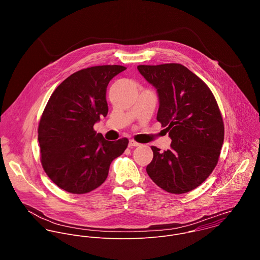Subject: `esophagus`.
Masks as SVG:
<instances>
[{
    "mask_svg": "<svg viewBox=\"0 0 260 260\" xmlns=\"http://www.w3.org/2000/svg\"><path fill=\"white\" fill-rule=\"evenodd\" d=\"M140 145H141L140 143L136 142V141H135V140H133V139L129 140V147H130V148H133V147H137V146H140Z\"/></svg>",
    "mask_w": 260,
    "mask_h": 260,
    "instance_id": "34e87169",
    "label": "esophagus"
}]
</instances>
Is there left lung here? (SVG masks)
Instances as JSON below:
<instances>
[{"mask_svg": "<svg viewBox=\"0 0 260 260\" xmlns=\"http://www.w3.org/2000/svg\"><path fill=\"white\" fill-rule=\"evenodd\" d=\"M141 75L158 92L157 120L169 132L171 148L152 146L146 171L163 190L187 193L202 184L217 165L224 140V123L209 87L177 63L139 65Z\"/></svg>", "mask_w": 260, "mask_h": 260, "instance_id": "1", "label": "left lung"}]
</instances>
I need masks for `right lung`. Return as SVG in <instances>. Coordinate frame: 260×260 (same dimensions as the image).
<instances>
[{
    "label": "right lung",
    "instance_id": "1",
    "mask_svg": "<svg viewBox=\"0 0 260 260\" xmlns=\"http://www.w3.org/2000/svg\"><path fill=\"white\" fill-rule=\"evenodd\" d=\"M126 70L120 65L94 66L65 79L52 93L38 126L41 163L61 189L85 194L107 178L112 161L122 155L128 139L108 141L94 124L106 117L107 86Z\"/></svg>",
    "mask_w": 260,
    "mask_h": 260
}]
</instances>
